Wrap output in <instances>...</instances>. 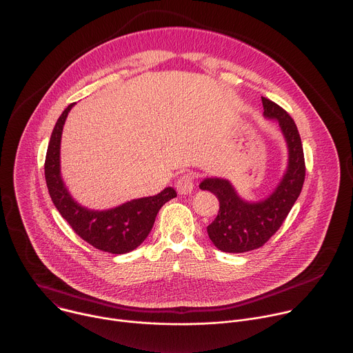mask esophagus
<instances>
[{"label": "esophagus", "mask_w": 353, "mask_h": 353, "mask_svg": "<svg viewBox=\"0 0 353 353\" xmlns=\"http://www.w3.org/2000/svg\"><path fill=\"white\" fill-rule=\"evenodd\" d=\"M194 185H195V176L194 173H190V172L181 174L176 181V188L181 195L190 194L194 190Z\"/></svg>", "instance_id": "34e87169"}]
</instances>
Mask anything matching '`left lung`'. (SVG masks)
<instances>
[{
	"mask_svg": "<svg viewBox=\"0 0 353 353\" xmlns=\"http://www.w3.org/2000/svg\"><path fill=\"white\" fill-rule=\"evenodd\" d=\"M263 114L277 119L288 144V169L276 191L265 201H243L231 184L221 179H205L201 190L210 191L219 199V212L208 225L210 241L223 252L241 254L263 247L281 227L298 199L305 181V157L299 132L285 109L262 97Z\"/></svg>",
	"mask_w": 353,
	"mask_h": 353,
	"instance_id": "left-lung-1",
	"label": "left lung"
}]
</instances>
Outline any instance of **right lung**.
Segmentation results:
<instances>
[{"mask_svg":"<svg viewBox=\"0 0 353 353\" xmlns=\"http://www.w3.org/2000/svg\"><path fill=\"white\" fill-rule=\"evenodd\" d=\"M70 103L59 116L46 155L44 173L50 196L62 217L79 237L97 250L121 255L136 250L148 237L159 209L177 194L168 187L154 196L133 199L110 210H90L80 206L68 192L59 168L61 136Z\"/></svg>","mask_w":353,"mask_h":353,"instance_id":"add662e5","label":"right lung"}]
</instances>
